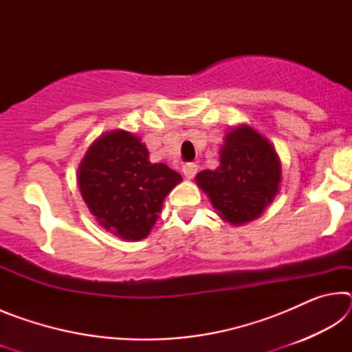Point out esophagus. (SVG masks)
<instances>
[{
	"mask_svg": "<svg viewBox=\"0 0 352 352\" xmlns=\"http://www.w3.org/2000/svg\"><path fill=\"white\" fill-rule=\"evenodd\" d=\"M183 174H184V177L186 178H192L195 174H197V170H199V166L195 164V163H186L183 166Z\"/></svg>",
	"mask_w": 352,
	"mask_h": 352,
	"instance_id": "34e87169",
	"label": "esophagus"
}]
</instances>
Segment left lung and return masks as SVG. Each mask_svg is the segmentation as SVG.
<instances>
[{"label":"left lung","instance_id":"obj_1","mask_svg":"<svg viewBox=\"0 0 352 352\" xmlns=\"http://www.w3.org/2000/svg\"><path fill=\"white\" fill-rule=\"evenodd\" d=\"M195 180L220 217L242 225L272 204L281 182V163L264 136L241 126L226 133L219 168L201 170Z\"/></svg>","mask_w":352,"mask_h":352}]
</instances>
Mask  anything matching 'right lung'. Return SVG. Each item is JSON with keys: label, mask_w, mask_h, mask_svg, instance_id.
I'll return each mask as SVG.
<instances>
[{"label": "right lung", "mask_w": 352, "mask_h": 352, "mask_svg": "<svg viewBox=\"0 0 352 352\" xmlns=\"http://www.w3.org/2000/svg\"><path fill=\"white\" fill-rule=\"evenodd\" d=\"M180 182L178 172L148 162L147 147L124 130L94 141L79 168L80 194L91 214L126 241L151 233L164 197Z\"/></svg>", "instance_id": "obj_1"}]
</instances>
